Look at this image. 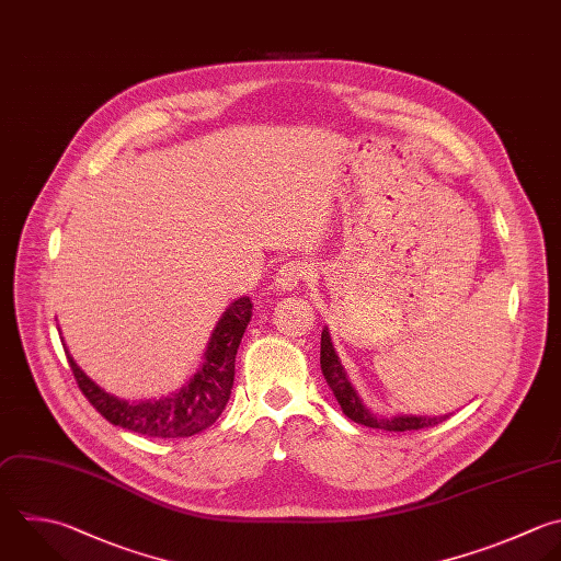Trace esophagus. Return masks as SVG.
Segmentation results:
<instances>
[{"label":"esophagus","mask_w":561,"mask_h":561,"mask_svg":"<svg viewBox=\"0 0 561 561\" xmlns=\"http://www.w3.org/2000/svg\"><path fill=\"white\" fill-rule=\"evenodd\" d=\"M313 276V263L305 261V259H294L280 265V270L274 276V287L278 291H291L296 289L302 280Z\"/></svg>","instance_id":"esophagus-1"}]
</instances>
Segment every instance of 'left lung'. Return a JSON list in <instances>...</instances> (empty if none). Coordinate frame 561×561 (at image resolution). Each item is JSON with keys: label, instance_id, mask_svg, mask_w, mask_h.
Returning a JSON list of instances; mask_svg holds the SVG:
<instances>
[{"label": "left lung", "instance_id": "left-lung-1", "mask_svg": "<svg viewBox=\"0 0 561 561\" xmlns=\"http://www.w3.org/2000/svg\"><path fill=\"white\" fill-rule=\"evenodd\" d=\"M320 366H322V375L329 383V388L333 390L342 412L355 421V423H362L366 427H379V430H388V432H410V430H421V427H432V425H438L440 421L447 419V414L443 416H392V419H377L375 414H370L362 399L357 397L355 388L351 386L342 364H340V357L333 348V342H331V335H329V329L324 327L322 329V340H320Z\"/></svg>", "mask_w": 561, "mask_h": 561}]
</instances>
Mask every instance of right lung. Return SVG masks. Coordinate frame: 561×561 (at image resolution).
Masks as SVG:
<instances>
[{"label": "right lung", "mask_w": 561, "mask_h": 561, "mask_svg": "<svg viewBox=\"0 0 561 561\" xmlns=\"http://www.w3.org/2000/svg\"><path fill=\"white\" fill-rule=\"evenodd\" d=\"M250 318V296L230 302V307L219 318L206 346L204 362L191 381L162 399H149L140 403H129L105 392L79 368L66 344L64 348L81 392L110 423L151 438H186L210 427L224 412L234 383L237 348Z\"/></svg>", "instance_id": "1"}]
</instances>
